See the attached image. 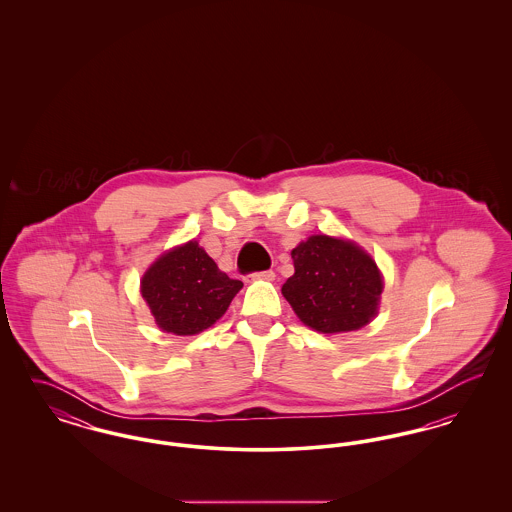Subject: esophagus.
<instances>
[{
    "label": "esophagus",
    "mask_w": 512,
    "mask_h": 512,
    "mask_svg": "<svg viewBox=\"0 0 512 512\" xmlns=\"http://www.w3.org/2000/svg\"><path fill=\"white\" fill-rule=\"evenodd\" d=\"M247 282H253V280H274V272L272 270H261V272H251L245 276Z\"/></svg>",
    "instance_id": "obj_1"
}]
</instances>
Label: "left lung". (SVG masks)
Here are the masks:
<instances>
[{
	"instance_id": "left-lung-1",
	"label": "left lung",
	"mask_w": 512,
	"mask_h": 512,
	"mask_svg": "<svg viewBox=\"0 0 512 512\" xmlns=\"http://www.w3.org/2000/svg\"><path fill=\"white\" fill-rule=\"evenodd\" d=\"M292 278L282 293L295 315L322 334L359 330L376 315L382 276L355 244L311 236L292 251Z\"/></svg>"
}]
</instances>
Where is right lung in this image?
Segmentation results:
<instances>
[{
	"label": "right lung",
	"instance_id": "right-lung-1",
	"mask_svg": "<svg viewBox=\"0 0 512 512\" xmlns=\"http://www.w3.org/2000/svg\"><path fill=\"white\" fill-rule=\"evenodd\" d=\"M195 242L165 253L142 280L155 322L176 336H194L215 324L242 290Z\"/></svg>",
	"mask_w": 512,
	"mask_h": 512
}]
</instances>
